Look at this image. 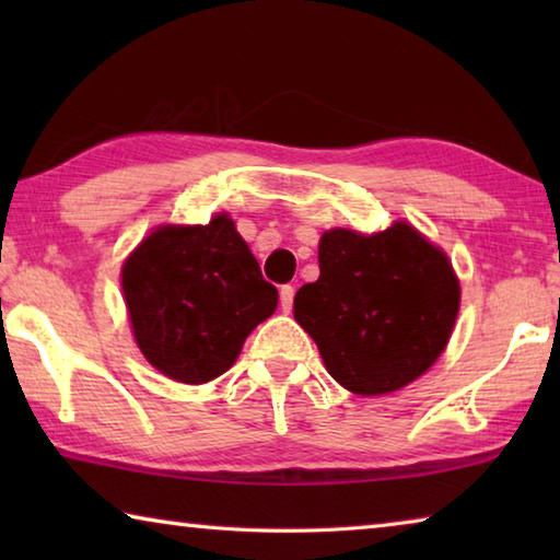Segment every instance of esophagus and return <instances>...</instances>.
<instances>
[{
	"label": "esophagus",
	"mask_w": 560,
	"mask_h": 560,
	"mask_svg": "<svg viewBox=\"0 0 560 560\" xmlns=\"http://www.w3.org/2000/svg\"><path fill=\"white\" fill-rule=\"evenodd\" d=\"M293 293H296V289L289 287V283H287V287H281V291H279L281 311H287V314H289V311L293 308Z\"/></svg>",
	"instance_id": "34e87169"
}]
</instances>
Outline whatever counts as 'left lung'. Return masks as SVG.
<instances>
[{
  "label": "left lung",
  "instance_id": "1",
  "mask_svg": "<svg viewBox=\"0 0 560 560\" xmlns=\"http://www.w3.org/2000/svg\"><path fill=\"white\" fill-rule=\"evenodd\" d=\"M320 277L303 283L293 318L336 381L358 395L400 390L447 346L459 311L450 259L410 224L377 234L330 230Z\"/></svg>",
  "mask_w": 560,
  "mask_h": 560
}]
</instances>
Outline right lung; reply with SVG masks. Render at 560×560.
Instances as JSON below:
<instances>
[{
    "instance_id": "add662e5",
    "label": "right lung",
    "mask_w": 560,
    "mask_h": 560,
    "mask_svg": "<svg viewBox=\"0 0 560 560\" xmlns=\"http://www.w3.org/2000/svg\"><path fill=\"white\" fill-rule=\"evenodd\" d=\"M122 293L150 365L192 385L222 375L279 301L226 214L155 230L122 264Z\"/></svg>"
}]
</instances>
